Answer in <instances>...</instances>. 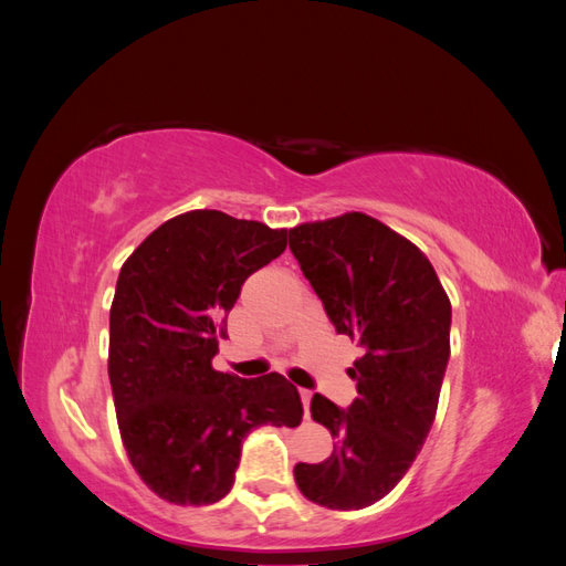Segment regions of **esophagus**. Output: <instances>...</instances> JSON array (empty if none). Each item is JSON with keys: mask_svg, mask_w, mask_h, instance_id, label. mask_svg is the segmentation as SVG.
Returning a JSON list of instances; mask_svg holds the SVG:
<instances>
[{"mask_svg": "<svg viewBox=\"0 0 566 566\" xmlns=\"http://www.w3.org/2000/svg\"><path fill=\"white\" fill-rule=\"evenodd\" d=\"M300 397H302V406H304V413L310 416V403H312V389H300Z\"/></svg>", "mask_w": 566, "mask_h": 566, "instance_id": "34e87169", "label": "esophagus"}]
</instances>
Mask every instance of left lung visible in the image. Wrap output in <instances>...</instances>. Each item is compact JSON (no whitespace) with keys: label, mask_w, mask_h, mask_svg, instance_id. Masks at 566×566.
I'll return each mask as SVG.
<instances>
[{"label":"left lung","mask_w":566,"mask_h":566,"mask_svg":"<svg viewBox=\"0 0 566 566\" xmlns=\"http://www.w3.org/2000/svg\"><path fill=\"white\" fill-rule=\"evenodd\" d=\"M290 252L339 335L364 356L358 397L314 394L312 418L335 437L328 460L295 465L306 499L361 510L401 482L432 430L451 356V302L430 260L382 221L349 212L290 231Z\"/></svg>","instance_id":"1"}]
</instances>
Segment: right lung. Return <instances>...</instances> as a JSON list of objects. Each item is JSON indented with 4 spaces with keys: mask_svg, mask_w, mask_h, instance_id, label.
<instances>
[{
    "mask_svg": "<svg viewBox=\"0 0 566 566\" xmlns=\"http://www.w3.org/2000/svg\"><path fill=\"white\" fill-rule=\"evenodd\" d=\"M285 245V229L196 210L165 221L119 269L108 349L117 424L134 470L169 503L221 501L252 430L302 422L283 375L212 368L243 283Z\"/></svg>",
    "mask_w": 566,
    "mask_h": 566,
    "instance_id": "add662e5",
    "label": "right lung"
}]
</instances>
